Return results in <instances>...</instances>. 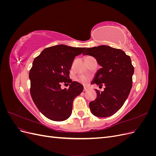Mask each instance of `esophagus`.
Here are the masks:
<instances>
[{
	"label": "esophagus",
	"mask_w": 156,
	"mask_h": 156,
	"mask_svg": "<svg viewBox=\"0 0 156 156\" xmlns=\"http://www.w3.org/2000/svg\"><path fill=\"white\" fill-rule=\"evenodd\" d=\"M88 90V88L87 87H86V86H84V88H83V90H84V92H86V91H87Z\"/></svg>",
	"instance_id": "esophagus-1"
}]
</instances>
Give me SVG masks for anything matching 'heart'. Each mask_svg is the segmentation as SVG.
Returning <instances> with one entry per match:
<instances>
[{"mask_svg":"<svg viewBox=\"0 0 156 156\" xmlns=\"http://www.w3.org/2000/svg\"><path fill=\"white\" fill-rule=\"evenodd\" d=\"M75 80L83 84H87L88 82V78L87 77L84 76V75H78V76L75 77Z\"/></svg>","mask_w":156,"mask_h":156,"instance_id":"b5f03b06","label":"heart"}]
</instances>
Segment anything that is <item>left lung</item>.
<instances>
[{
	"label": "left lung",
	"instance_id": "8db88e82",
	"mask_svg": "<svg viewBox=\"0 0 156 156\" xmlns=\"http://www.w3.org/2000/svg\"><path fill=\"white\" fill-rule=\"evenodd\" d=\"M83 55L93 56L101 66L91 84L105 87L101 92L96 90L97 98L89 103L90 112L98 117L114 115L124 105L132 87L134 68L130 57L122 50L107 45L87 48Z\"/></svg>",
	"mask_w": 156,
	"mask_h": 156
}]
</instances>
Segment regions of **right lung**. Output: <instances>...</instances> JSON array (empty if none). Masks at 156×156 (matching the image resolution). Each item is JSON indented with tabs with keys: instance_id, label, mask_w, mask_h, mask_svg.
Listing matches in <instances>:
<instances>
[{
	"instance_id": "right-lung-1",
	"label": "right lung",
	"mask_w": 156,
	"mask_h": 156,
	"mask_svg": "<svg viewBox=\"0 0 156 156\" xmlns=\"http://www.w3.org/2000/svg\"><path fill=\"white\" fill-rule=\"evenodd\" d=\"M84 48L63 44L46 48L34 58L29 72L32 100L42 115L53 121H64L72 115L74 99L83 90V86L69 79V69L75 56ZM70 83L62 90L61 82Z\"/></svg>"
}]
</instances>
